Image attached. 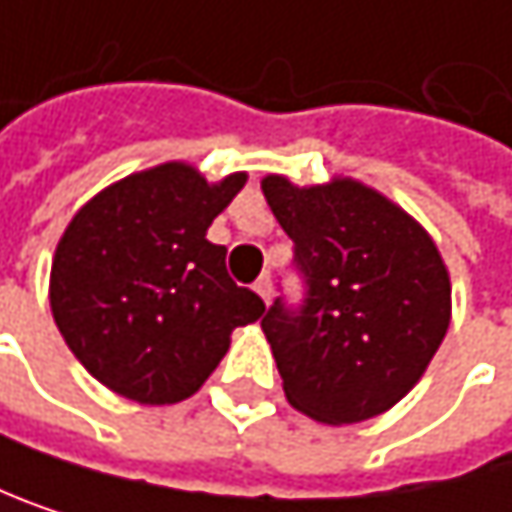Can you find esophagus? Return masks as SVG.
<instances>
[{
    "instance_id": "34e87169",
    "label": "esophagus",
    "mask_w": 512,
    "mask_h": 512,
    "mask_svg": "<svg viewBox=\"0 0 512 512\" xmlns=\"http://www.w3.org/2000/svg\"><path fill=\"white\" fill-rule=\"evenodd\" d=\"M253 289H256V295H259V298H262L265 304H271L274 286H271V277H268V274H262V277L256 280V286H253Z\"/></svg>"
}]
</instances>
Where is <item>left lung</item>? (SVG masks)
<instances>
[{
	"instance_id": "left-lung-1",
	"label": "left lung",
	"mask_w": 512,
	"mask_h": 512,
	"mask_svg": "<svg viewBox=\"0 0 512 512\" xmlns=\"http://www.w3.org/2000/svg\"><path fill=\"white\" fill-rule=\"evenodd\" d=\"M262 193L307 280L298 313L274 301L262 319L289 405L331 426L379 417L450 328V274L432 235L358 178L298 187L265 175Z\"/></svg>"
}]
</instances>
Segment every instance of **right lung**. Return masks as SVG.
<instances>
[{"label": "right lung", "mask_w": 512, "mask_h": 512, "mask_svg": "<svg viewBox=\"0 0 512 512\" xmlns=\"http://www.w3.org/2000/svg\"><path fill=\"white\" fill-rule=\"evenodd\" d=\"M247 172L208 181L166 160L95 193L68 223L50 268V310L74 358L139 405L193 396L265 304L226 274L205 238Z\"/></svg>", "instance_id": "obj_1"}]
</instances>
